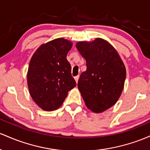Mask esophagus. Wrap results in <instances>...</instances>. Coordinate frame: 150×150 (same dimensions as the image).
<instances>
[{
    "label": "esophagus",
    "instance_id": "obj_1",
    "mask_svg": "<svg viewBox=\"0 0 150 150\" xmlns=\"http://www.w3.org/2000/svg\"><path fill=\"white\" fill-rule=\"evenodd\" d=\"M79 78V76H75V77H74V79H75L76 82V83H78Z\"/></svg>",
    "mask_w": 150,
    "mask_h": 150
}]
</instances>
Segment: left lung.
I'll use <instances>...</instances> for the list:
<instances>
[{
	"mask_svg": "<svg viewBox=\"0 0 150 150\" xmlns=\"http://www.w3.org/2000/svg\"><path fill=\"white\" fill-rule=\"evenodd\" d=\"M76 46L87 67L79 79V90L88 109L103 112L115 105L122 93L125 65L115 48L101 38L91 42H79Z\"/></svg>",
	"mask_w": 150,
	"mask_h": 150,
	"instance_id": "8db88e82",
	"label": "left lung"
}]
</instances>
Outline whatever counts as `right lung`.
Returning a JSON list of instances; mask_svg holds the SVG:
<instances>
[{
  "mask_svg": "<svg viewBox=\"0 0 150 150\" xmlns=\"http://www.w3.org/2000/svg\"><path fill=\"white\" fill-rule=\"evenodd\" d=\"M72 43L58 38L42 45L32 57L28 67V84L33 100L43 110L59 108L68 92L76 86L67 55Z\"/></svg>",
  "mask_w": 150,
  "mask_h": 150,
  "instance_id": "1",
  "label": "right lung"
}]
</instances>
